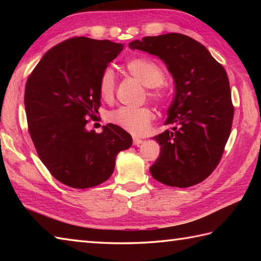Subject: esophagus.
<instances>
[{
    "mask_svg": "<svg viewBox=\"0 0 261 261\" xmlns=\"http://www.w3.org/2000/svg\"><path fill=\"white\" fill-rule=\"evenodd\" d=\"M143 142L142 139H139V138H134V145L135 146H139Z\"/></svg>",
    "mask_w": 261,
    "mask_h": 261,
    "instance_id": "esophagus-1",
    "label": "esophagus"
}]
</instances>
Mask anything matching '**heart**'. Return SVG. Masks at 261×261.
I'll use <instances>...</instances> for the list:
<instances>
[{
    "instance_id": "obj_1",
    "label": "heart",
    "mask_w": 261,
    "mask_h": 261,
    "mask_svg": "<svg viewBox=\"0 0 261 261\" xmlns=\"http://www.w3.org/2000/svg\"><path fill=\"white\" fill-rule=\"evenodd\" d=\"M126 70L143 86L148 87V95L153 101L162 103L165 99V93L160 87L164 81V73L159 66L145 58L130 59L125 65ZM115 92V75L111 68L105 69L98 82V93L104 101H111ZM112 124L120 126L134 136H143L153 120V112L147 108L121 107L108 115Z\"/></svg>"
}]
</instances>
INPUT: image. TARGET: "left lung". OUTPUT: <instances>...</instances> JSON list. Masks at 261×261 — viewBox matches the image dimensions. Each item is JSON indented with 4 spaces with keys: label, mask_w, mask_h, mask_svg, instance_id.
<instances>
[{
    "label": "left lung",
    "mask_w": 261,
    "mask_h": 261,
    "mask_svg": "<svg viewBox=\"0 0 261 261\" xmlns=\"http://www.w3.org/2000/svg\"><path fill=\"white\" fill-rule=\"evenodd\" d=\"M129 47L162 59L175 83L165 121L173 127L152 138L160 153L150 174L168 186L196 185L218 166L231 132L233 105L226 71L202 43L181 33L145 37Z\"/></svg>",
    "instance_id": "obj_1"
}]
</instances>
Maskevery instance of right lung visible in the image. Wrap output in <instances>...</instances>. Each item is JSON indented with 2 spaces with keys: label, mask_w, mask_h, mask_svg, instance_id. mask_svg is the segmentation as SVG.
Wrapping results in <instances>:
<instances>
[{
  "label": "right lung",
  "mask_w": 261,
  "mask_h": 261,
  "mask_svg": "<svg viewBox=\"0 0 261 261\" xmlns=\"http://www.w3.org/2000/svg\"><path fill=\"white\" fill-rule=\"evenodd\" d=\"M122 43L86 37L68 39L47 51L27 81L24 107L29 134L50 174L73 188L102 184L113 174L118 153L132 137L109 123L88 130L101 107L98 82Z\"/></svg>",
  "instance_id": "right-lung-1"
}]
</instances>
